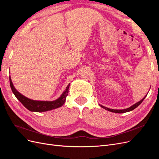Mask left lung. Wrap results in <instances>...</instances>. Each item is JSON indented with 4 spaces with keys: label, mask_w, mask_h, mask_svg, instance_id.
Returning <instances> with one entry per match:
<instances>
[{
    "label": "left lung",
    "mask_w": 159,
    "mask_h": 159,
    "mask_svg": "<svg viewBox=\"0 0 159 159\" xmlns=\"http://www.w3.org/2000/svg\"><path fill=\"white\" fill-rule=\"evenodd\" d=\"M146 96H147V95H145V97L144 98H143L141 101H139V102L136 103L135 104H134L133 105H132L131 107H129V108H127V109H109V108H107V107H105L103 106V105H101V107H102L103 108V109H105L107 110V111H111V112L117 113H126V112L131 111H132V110L134 109L135 108H137V107L139 106V105H140V104L143 102V101L144 99H145V98H146Z\"/></svg>",
    "instance_id": "1"
}]
</instances>
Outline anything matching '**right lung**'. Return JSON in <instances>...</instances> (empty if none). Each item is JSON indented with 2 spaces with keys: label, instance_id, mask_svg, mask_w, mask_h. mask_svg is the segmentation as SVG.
Returning a JSON list of instances; mask_svg holds the SVG:
<instances>
[{
  "label": "right lung",
  "instance_id": "obj_1",
  "mask_svg": "<svg viewBox=\"0 0 159 159\" xmlns=\"http://www.w3.org/2000/svg\"><path fill=\"white\" fill-rule=\"evenodd\" d=\"M9 80H10L11 89L14 95H15V97L20 101L27 109L33 112H44L61 107L66 100V97L68 95V89L70 85V84H68V85L66 87V90L58 99L52 101V102H47V101H36L27 98L20 93H19L15 88L14 87L11 76L9 77Z\"/></svg>",
  "mask_w": 159,
  "mask_h": 159
}]
</instances>
